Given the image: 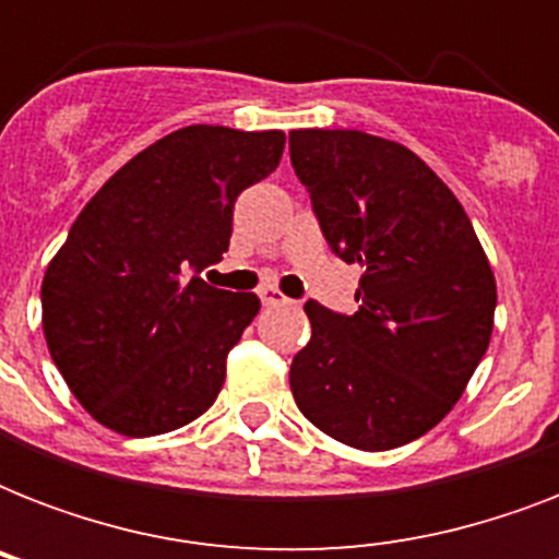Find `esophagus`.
<instances>
[{
	"label": "esophagus",
	"instance_id": "34e87169",
	"mask_svg": "<svg viewBox=\"0 0 559 559\" xmlns=\"http://www.w3.org/2000/svg\"><path fill=\"white\" fill-rule=\"evenodd\" d=\"M258 296H261V301L266 307H270V305H284V301H287V296H284V293H281L278 287H261V289H258Z\"/></svg>",
	"mask_w": 559,
	"mask_h": 559
}]
</instances>
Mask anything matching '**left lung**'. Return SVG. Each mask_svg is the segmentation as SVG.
<instances>
[{"label":"left lung","instance_id":"obj_1","mask_svg":"<svg viewBox=\"0 0 559 559\" xmlns=\"http://www.w3.org/2000/svg\"><path fill=\"white\" fill-rule=\"evenodd\" d=\"M289 159L322 235L362 270L359 310L307 301L289 366L301 415L382 452L450 415L493 333L496 278L467 211L417 153L362 130H293Z\"/></svg>","mask_w":559,"mask_h":559}]
</instances>
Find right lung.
<instances>
[{
	"instance_id": "obj_1",
	"label": "right lung",
	"mask_w": 559,
	"mask_h": 559,
	"mask_svg": "<svg viewBox=\"0 0 559 559\" xmlns=\"http://www.w3.org/2000/svg\"><path fill=\"white\" fill-rule=\"evenodd\" d=\"M287 135L191 124L100 186L43 278L48 354L100 426L151 438L217 400L226 357L261 310L191 272L217 263L240 191L278 168Z\"/></svg>"
}]
</instances>
